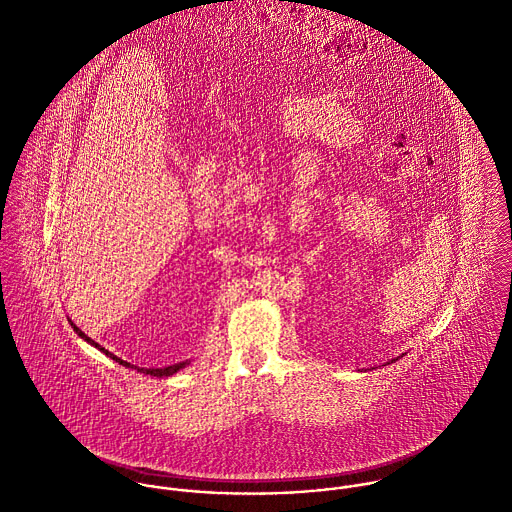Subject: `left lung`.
Listing matches in <instances>:
<instances>
[{"label":"left lung","instance_id":"1","mask_svg":"<svg viewBox=\"0 0 512 512\" xmlns=\"http://www.w3.org/2000/svg\"><path fill=\"white\" fill-rule=\"evenodd\" d=\"M393 361H397V359H393ZM393 361H391V363H393ZM387 365H389V363H387Z\"/></svg>","mask_w":512,"mask_h":512}]
</instances>
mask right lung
<instances>
[{
	"label": "right lung",
	"mask_w": 512,
	"mask_h": 512,
	"mask_svg": "<svg viewBox=\"0 0 512 512\" xmlns=\"http://www.w3.org/2000/svg\"><path fill=\"white\" fill-rule=\"evenodd\" d=\"M69 321V325L73 327V331L83 339V341H87L91 347H95V349H99L101 353H105L109 359H113L115 363H119V365H123V367H127V369H137V373H143V375H151V377H159V379H163V377H171V375H175V373H179L181 369H185L191 361H181V363H175V365H169V367H163V369H139V367H133L131 363H127V361H123V359H119V357H115L113 353H109L105 347H101L99 343H95L91 337H87L77 325H73V321L71 319H67Z\"/></svg>",
	"instance_id": "obj_1"
}]
</instances>
